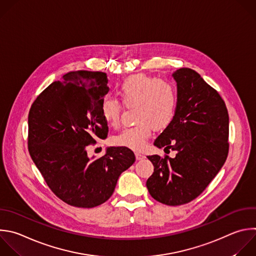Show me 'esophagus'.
Wrapping results in <instances>:
<instances>
[{
    "label": "esophagus",
    "instance_id": "34e87169",
    "mask_svg": "<svg viewBox=\"0 0 256 256\" xmlns=\"http://www.w3.org/2000/svg\"><path fill=\"white\" fill-rule=\"evenodd\" d=\"M144 158V156L142 154H140V152H136V160H142Z\"/></svg>",
    "mask_w": 256,
    "mask_h": 256
}]
</instances>
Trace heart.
<instances>
[{
  "label": "heart",
  "instance_id": "b5f03b06",
  "mask_svg": "<svg viewBox=\"0 0 256 256\" xmlns=\"http://www.w3.org/2000/svg\"><path fill=\"white\" fill-rule=\"evenodd\" d=\"M118 94L126 106H136L134 120L138 122L114 138L112 142L118 146L140 150L152 136V128H166L172 122L177 110L178 96L174 85L144 73L126 78L118 85ZM100 110L110 126H118L122 104L118 100L106 98Z\"/></svg>",
  "mask_w": 256,
  "mask_h": 256
}]
</instances>
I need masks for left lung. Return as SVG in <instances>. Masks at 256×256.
Wrapping results in <instances>:
<instances>
[{"label":"left lung","instance_id":"obj_1","mask_svg":"<svg viewBox=\"0 0 256 256\" xmlns=\"http://www.w3.org/2000/svg\"><path fill=\"white\" fill-rule=\"evenodd\" d=\"M177 82L175 116L154 144L175 158H146L154 173L146 181L150 196L166 205L178 206L197 198L224 164L229 150V116L220 94L190 68L173 73Z\"/></svg>","mask_w":256,"mask_h":256}]
</instances>
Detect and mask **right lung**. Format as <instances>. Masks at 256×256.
Returning a JSON list of instances; mask_svg holds the SVG:
<instances>
[{"instance_id":"right-lung-1","label":"right lung","mask_w":256,"mask_h":256,"mask_svg":"<svg viewBox=\"0 0 256 256\" xmlns=\"http://www.w3.org/2000/svg\"><path fill=\"white\" fill-rule=\"evenodd\" d=\"M108 82L104 72H68L37 96L29 112V154L51 191L74 207L108 201L120 174L136 160L124 146H110L96 160L88 156L96 138L108 136L100 110Z\"/></svg>"}]
</instances>
